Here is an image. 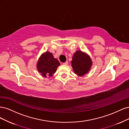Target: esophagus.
<instances>
[{
	"label": "esophagus",
	"instance_id": "34e87169",
	"mask_svg": "<svg viewBox=\"0 0 129 129\" xmlns=\"http://www.w3.org/2000/svg\"><path fill=\"white\" fill-rule=\"evenodd\" d=\"M63 64H64V65H68V61H66V62H63Z\"/></svg>",
	"mask_w": 129,
	"mask_h": 129
}]
</instances>
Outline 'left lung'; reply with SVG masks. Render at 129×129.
Segmentation results:
<instances>
[{
  "label": "left lung",
  "mask_w": 129,
  "mask_h": 129,
  "mask_svg": "<svg viewBox=\"0 0 129 129\" xmlns=\"http://www.w3.org/2000/svg\"><path fill=\"white\" fill-rule=\"evenodd\" d=\"M71 62L74 73L79 76L87 74L92 66L90 57L87 54L81 50H77L74 54Z\"/></svg>",
  "instance_id": "left-lung-1"
}]
</instances>
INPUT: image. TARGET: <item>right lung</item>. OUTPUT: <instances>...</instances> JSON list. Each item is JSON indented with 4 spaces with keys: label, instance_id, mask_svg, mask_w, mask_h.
<instances>
[{
    "label": "right lung",
    "instance_id": "add662e5",
    "mask_svg": "<svg viewBox=\"0 0 129 129\" xmlns=\"http://www.w3.org/2000/svg\"><path fill=\"white\" fill-rule=\"evenodd\" d=\"M60 65L59 61L54 57L52 53L46 52L39 58L37 69L44 77H50L53 75Z\"/></svg>",
    "mask_w": 129,
    "mask_h": 129
}]
</instances>
